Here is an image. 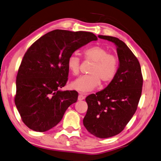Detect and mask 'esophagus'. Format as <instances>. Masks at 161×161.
<instances>
[{
	"label": "esophagus",
	"instance_id": "1",
	"mask_svg": "<svg viewBox=\"0 0 161 161\" xmlns=\"http://www.w3.org/2000/svg\"><path fill=\"white\" fill-rule=\"evenodd\" d=\"M85 97H86V96L83 95V92H79V95H78V100H84V99H85Z\"/></svg>",
	"mask_w": 161,
	"mask_h": 161
}]
</instances>
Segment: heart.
I'll list each match as a JSON object with an SVG mask.
<instances>
[{
    "label": "heart",
    "instance_id": "b5f03b06",
    "mask_svg": "<svg viewBox=\"0 0 161 161\" xmlns=\"http://www.w3.org/2000/svg\"><path fill=\"white\" fill-rule=\"evenodd\" d=\"M84 58L93 62L89 70V75H83L71 83L72 88L80 92H90L103 84L111 83L117 75L119 68V58L109 53L106 48L101 46H92L83 51ZM67 67L73 75L80 73V59L75 53L69 56L67 60Z\"/></svg>",
    "mask_w": 161,
    "mask_h": 161
}]
</instances>
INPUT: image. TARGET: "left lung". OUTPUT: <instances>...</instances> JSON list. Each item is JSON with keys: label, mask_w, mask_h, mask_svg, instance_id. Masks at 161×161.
I'll list each match as a JSON object with an SVG mask.
<instances>
[{"label": "left lung", "mask_w": 161, "mask_h": 161, "mask_svg": "<svg viewBox=\"0 0 161 161\" xmlns=\"http://www.w3.org/2000/svg\"><path fill=\"white\" fill-rule=\"evenodd\" d=\"M98 36L116 44L119 67L107 88L86 98L88 110L83 125L91 134L105 139L122 132L134 116L142 95L143 76L139 60L125 42L111 36Z\"/></svg>", "instance_id": "obj_1"}]
</instances>
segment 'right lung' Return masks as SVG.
Listing matches in <instances>:
<instances>
[{
    "label": "right lung",
    "instance_id": "add662e5",
    "mask_svg": "<svg viewBox=\"0 0 161 161\" xmlns=\"http://www.w3.org/2000/svg\"><path fill=\"white\" fill-rule=\"evenodd\" d=\"M97 39L92 32L55 30L28 48L17 74L15 95L17 109L28 128L39 132L49 130L77 101V91L58 90L68 81V58Z\"/></svg>",
    "mask_w": 161,
    "mask_h": 161
}]
</instances>
